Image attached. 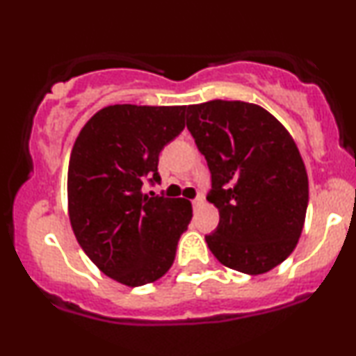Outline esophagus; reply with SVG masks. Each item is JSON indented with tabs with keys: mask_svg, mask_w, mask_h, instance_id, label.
<instances>
[{
	"mask_svg": "<svg viewBox=\"0 0 356 356\" xmlns=\"http://www.w3.org/2000/svg\"><path fill=\"white\" fill-rule=\"evenodd\" d=\"M192 207H199V206H201V204L204 202V199H202V195H197V197H195V199H192Z\"/></svg>",
	"mask_w": 356,
	"mask_h": 356,
	"instance_id": "34e87169",
	"label": "esophagus"
}]
</instances>
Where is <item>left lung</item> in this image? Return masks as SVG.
<instances>
[{"instance_id":"8db88e82","label":"left lung","mask_w":356,"mask_h":356,"mask_svg":"<svg viewBox=\"0 0 356 356\" xmlns=\"http://www.w3.org/2000/svg\"><path fill=\"white\" fill-rule=\"evenodd\" d=\"M187 129L211 170L219 224L206 236L224 266L263 275L293 252L308 207L300 150L268 110L211 100L187 107Z\"/></svg>"}]
</instances>
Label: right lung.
I'll use <instances>...</instances> for the list:
<instances>
[{
    "label": "right lung",
    "instance_id": "right-lung-1",
    "mask_svg": "<svg viewBox=\"0 0 356 356\" xmlns=\"http://www.w3.org/2000/svg\"><path fill=\"white\" fill-rule=\"evenodd\" d=\"M186 107L110 105L85 124L68 164V212L76 241L102 273L127 286L159 280L175 259L192 207L145 194L161 184L159 154L184 127Z\"/></svg>",
    "mask_w": 356,
    "mask_h": 356
}]
</instances>
